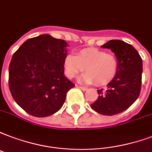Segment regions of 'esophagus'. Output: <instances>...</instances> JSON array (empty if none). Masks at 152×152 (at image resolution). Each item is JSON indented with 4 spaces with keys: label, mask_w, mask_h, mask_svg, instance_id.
Wrapping results in <instances>:
<instances>
[{
    "label": "esophagus",
    "mask_w": 152,
    "mask_h": 152,
    "mask_svg": "<svg viewBox=\"0 0 152 152\" xmlns=\"http://www.w3.org/2000/svg\"><path fill=\"white\" fill-rule=\"evenodd\" d=\"M78 87L82 90V91H86L87 90V87H86V86H78Z\"/></svg>",
    "instance_id": "1"
}]
</instances>
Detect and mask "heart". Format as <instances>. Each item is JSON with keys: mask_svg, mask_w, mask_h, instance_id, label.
Returning a JSON list of instances; mask_svg holds the SVG:
<instances>
[{"mask_svg": "<svg viewBox=\"0 0 152 152\" xmlns=\"http://www.w3.org/2000/svg\"><path fill=\"white\" fill-rule=\"evenodd\" d=\"M84 69L86 72L81 76L80 81L105 85L117 75L118 61L114 54L95 48L83 49L76 55L69 54L64 59L65 75L68 78H74Z\"/></svg>", "mask_w": 152, "mask_h": 152, "instance_id": "heart-1", "label": "heart"}]
</instances>
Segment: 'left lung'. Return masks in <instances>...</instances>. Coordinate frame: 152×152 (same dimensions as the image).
I'll list each match as a JSON object with an SVG mask.
<instances>
[{"label": "left lung", "mask_w": 152, "mask_h": 152, "mask_svg": "<svg viewBox=\"0 0 152 152\" xmlns=\"http://www.w3.org/2000/svg\"><path fill=\"white\" fill-rule=\"evenodd\" d=\"M102 47L110 49L115 53L118 70L107 89L98 90L99 98L91 107L101 115H117L129 108L140 96L142 58L132 45L120 40H110Z\"/></svg>", "instance_id": "obj_1"}]
</instances>
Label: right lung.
I'll return each instance as SVG.
<instances>
[{
    "instance_id": "1",
    "label": "right lung",
    "mask_w": 152,
    "mask_h": 152,
    "mask_svg": "<svg viewBox=\"0 0 152 152\" xmlns=\"http://www.w3.org/2000/svg\"><path fill=\"white\" fill-rule=\"evenodd\" d=\"M67 43L48 34L24 42L12 55L9 87L15 102L35 117H46L61 109L75 84L64 76Z\"/></svg>"
}]
</instances>
